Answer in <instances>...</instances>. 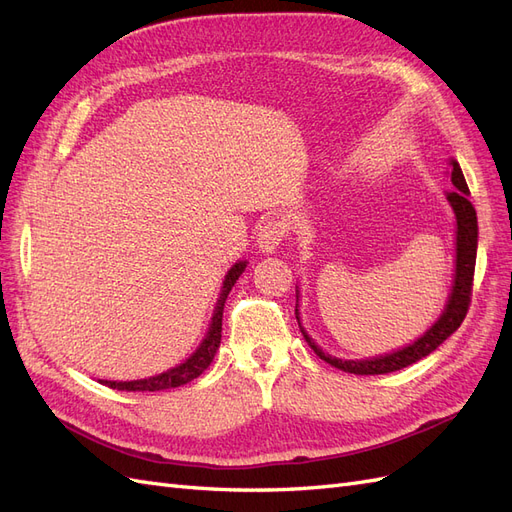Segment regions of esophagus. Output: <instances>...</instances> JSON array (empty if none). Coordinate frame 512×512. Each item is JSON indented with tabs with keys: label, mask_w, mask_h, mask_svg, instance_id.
I'll use <instances>...</instances> for the list:
<instances>
[{
	"label": "esophagus",
	"mask_w": 512,
	"mask_h": 512,
	"mask_svg": "<svg viewBox=\"0 0 512 512\" xmlns=\"http://www.w3.org/2000/svg\"><path fill=\"white\" fill-rule=\"evenodd\" d=\"M286 237H288V222L282 218H269L262 222L256 239L262 252H275L277 245H280Z\"/></svg>",
	"instance_id": "1"
}]
</instances>
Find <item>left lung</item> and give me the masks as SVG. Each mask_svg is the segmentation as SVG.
Segmentation results:
<instances>
[{"instance_id": "1", "label": "left lung", "mask_w": 512, "mask_h": 512, "mask_svg": "<svg viewBox=\"0 0 512 512\" xmlns=\"http://www.w3.org/2000/svg\"><path fill=\"white\" fill-rule=\"evenodd\" d=\"M451 166H453L451 181H453L457 192H448L446 198H448V203H451V207L455 211V218H457V269H455V284H453L451 299H448L444 314L421 339H416L412 346L401 348V350L391 352L386 356H378V359H367V361H342V359H335V356L324 354L312 342V337H309L301 329L305 342L320 356L322 361H327L329 365L342 369V371H348V374H359V376L389 374V371L404 369L416 361H421L423 356L431 354L444 342L446 337H451L461 327V322H463V318H466L468 309H470V301H472L478 224H476V211L468 200L470 190H468L466 177H463V173H461V166L455 160L451 162ZM297 320H299V316H297Z\"/></svg>"}]
</instances>
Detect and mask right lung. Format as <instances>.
<instances>
[{
  "mask_svg": "<svg viewBox=\"0 0 512 512\" xmlns=\"http://www.w3.org/2000/svg\"><path fill=\"white\" fill-rule=\"evenodd\" d=\"M245 271V262H237L235 267H232L226 275L224 286H222V294L218 299V305H215V314L211 320V327L209 333L205 337V342L200 344V348L190 356L188 361L183 365L164 371L160 376H153V378H145V380H134V382H111V380H102V384L111 386V389L117 391H164V389H175V386H183L192 382L194 378H198L203 371L211 365L215 352L220 348L222 342V314H224V303L228 299V292L235 286V282L239 280V275Z\"/></svg>",
  "mask_w": 512,
  "mask_h": 512,
  "instance_id": "obj_1",
  "label": "right lung"
}]
</instances>
